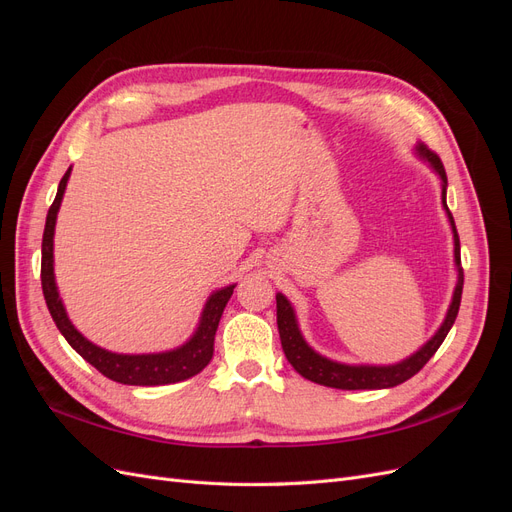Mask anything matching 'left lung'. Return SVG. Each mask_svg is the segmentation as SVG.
<instances>
[{
    "instance_id": "1",
    "label": "left lung",
    "mask_w": 512,
    "mask_h": 512,
    "mask_svg": "<svg viewBox=\"0 0 512 512\" xmlns=\"http://www.w3.org/2000/svg\"><path fill=\"white\" fill-rule=\"evenodd\" d=\"M414 153L421 160H425L433 173L440 177L442 185V207L446 211L448 224L453 230V254H455V269H457V284L453 290L451 305L446 309V316L440 324V329L433 333L427 342L418 348L408 359L393 363V365H350V363H339L333 359H327L320 352H316L312 346L305 342V337L299 329L297 314H294L292 303L284 297L282 292L275 294L277 301V331H280L282 348L288 363L299 371V374L307 380H312L322 386H331V389H342V391H363V389H391L401 382L410 380L414 374L423 369V365L431 359L436 350L442 346L444 337L451 331L455 324L459 303H461V290H463V269H461V254H459V235L455 228V220L451 211L446 207V173L440 158L436 153L429 151L423 143H416Z\"/></svg>"
}]
</instances>
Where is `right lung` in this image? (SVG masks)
<instances>
[{
    "mask_svg": "<svg viewBox=\"0 0 512 512\" xmlns=\"http://www.w3.org/2000/svg\"><path fill=\"white\" fill-rule=\"evenodd\" d=\"M72 173V166L66 170V175L61 177L57 196L53 205L46 215L44 224V235H42V292L46 307L57 324L59 333L66 337V342L79 352L83 359L94 365L102 376L111 378L121 384L130 386H162V384H173L188 380L203 371L211 356H213V339L215 331H218L220 318L224 314V307L228 299L232 297V290L237 284L224 286L220 290H213L211 297L207 299L203 314H200L198 327L192 333L188 342L164 352H149V354H119L111 352L106 348L96 346L89 339L74 327L70 322L64 301L59 297L57 282H55V258H53V237H55V224H57V213L61 207V200H64L66 185Z\"/></svg>",
    "mask_w": 512,
    "mask_h": 512,
    "instance_id": "1",
    "label": "right lung"
}]
</instances>
